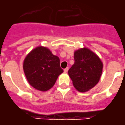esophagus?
Listing matches in <instances>:
<instances>
[{"mask_svg": "<svg viewBox=\"0 0 125 125\" xmlns=\"http://www.w3.org/2000/svg\"><path fill=\"white\" fill-rule=\"evenodd\" d=\"M68 70V67L66 68H64V72L65 73H66V72H67Z\"/></svg>", "mask_w": 125, "mask_h": 125, "instance_id": "34e87169", "label": "esophagus"}]
</instances>
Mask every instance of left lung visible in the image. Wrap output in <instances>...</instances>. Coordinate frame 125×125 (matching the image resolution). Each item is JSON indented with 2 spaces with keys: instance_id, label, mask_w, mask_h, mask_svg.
Here are the masks:
<instances>
[{
  "instance_id": "8db88e82",
  "label": "left lung",
  "mask_w": 125,
  "mask_h": 125,
  "mask_svg": "<svg viewBox=\"0 0 125 125\" xmlns=\"http://www.w3.org/2000/svg\"><path fill=\"white\" fill-rule=\"evenodd\" d=\"M103 64L99 57L87 48L74 53V64L68 70L74 87L78 91L86 92L99 82Z\"/></svg>"
}]
</instances>
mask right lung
Here are the masks:
<instances>
[{
  "instance_id": "obj_1",
  "label": "right lung",
  "mask_w": 125,
  "mask_h": 125,
  "mask_svg": "<svg viewBox=\"0 0 125 125\" xmlns=\"http://www.w3.org/2000/svg\"><path fill=\"white\" fill-rule=\"evenodd\" d=\"M23 70L30 85L41 91L51 89L58 76L63 72L60 66L59 58L42 46L33 49L26 57Z\"/></svg>"
}]
</instances>
